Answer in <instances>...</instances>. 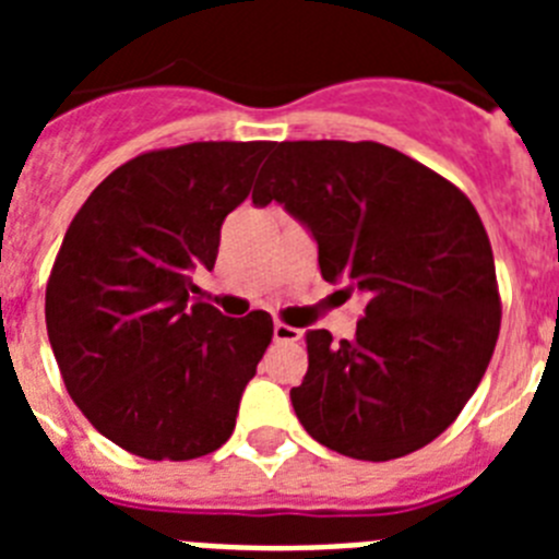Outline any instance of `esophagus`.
Instances as JSON below:
<instances>
[{"instance_id": "obj_1", "label": "esophagus", "mask_w": 559, "mask_h": 559, "mask_svg": "<svg viewBox=\"0 0 559 559\" xmlns=\"http://www.w3.org/2000/svg\"><path fill=\"white\" fill-rule=\"evenodd\" d=\"M302 338V330L299 328H290V324L285 322H274V341H280V344H294V341Z\"/></svg>"}]
</instances>
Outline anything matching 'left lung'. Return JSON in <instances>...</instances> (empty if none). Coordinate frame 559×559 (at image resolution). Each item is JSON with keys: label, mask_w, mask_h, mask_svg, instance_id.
Listing matches in <instances>:
<instances>
[{"label": "left lung", "mask_w": 559, "mask_h": 559, "mask_svg": "<svg viewBox=\"0 0 559 559\" xmlns=\"http://www.w3.org/2000/svg\"><path fill=\"white\" fill-rule=\"evenodd\" d=\"M251 201L285 204L319 243V269L367 310L355 338L308 330L290 389L324 448L389 462L426 448L481 383L501 330L490 237L471 199L380 142H280Z\"/></svg>", "instance_id": "1"}]
</instances>
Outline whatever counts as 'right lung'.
<instances>
[{
  "label": "right lung",
  "instance_id": "add662e5",
  "mask_svg": "<svg viewBox=\"0 0 559 559\" xmlns=\"http://www.w3.org/2000/svg\"><path fill=\"white\" fill-rule=\"evenodd\" d=\"M274 142H190L140 153L78 210L49 271L47 335L69 397L133 456L187 462L235 431L274 335L265 310L231 319L190 302L221 224Z\"/></svg>",
  "mask_w": 559,
  "mask_h": 559
}]
</instances>
